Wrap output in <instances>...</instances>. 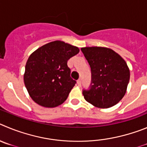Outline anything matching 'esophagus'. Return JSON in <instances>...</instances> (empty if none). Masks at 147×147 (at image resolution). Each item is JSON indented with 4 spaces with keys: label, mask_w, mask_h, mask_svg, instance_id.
I'll use <instances>...</instances> for the list:
<instances>
[{
    "label": "esophagus",
    "mask_w": 147,
    "mask_h": 147,
    "mask_svg": "<svg viewBox=\"0 0 147 147\" xmlns=\"http://www.w3.org/2000/svg\"><path fill=\"white\" fill-rule=\"evenodd\" d=\"M77 84H78V86H81V80H80V79L77 80Z\"/></svg>",
    "instance_id": "1"
}]
</instances>
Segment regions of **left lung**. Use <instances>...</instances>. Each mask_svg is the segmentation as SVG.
I'll return each instance as SVG.
<instances>
[{
	"label": "left lung",
	"mask_w": 147,
	"mask_h": 147,
	"mask_svg": "<svg viewBox=\"0 0 147 147\" xmlns=\"http://www.w3.org/2000/svg\"><path fill=\"white\" fill-rule=\"evenodd\" d=\"M92 70V86L83 91L84 99L96 108H108L124 97L129 80L126 61L112 49L105 47H82Z\"/></svg>",
	"instance_id": "1"
}]
</instances>
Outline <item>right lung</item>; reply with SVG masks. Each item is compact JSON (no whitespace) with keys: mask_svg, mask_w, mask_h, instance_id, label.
Segmentation results:
<instances>
[{"mask_svg":"<svg viewBox=\"0 0 147 147\" xmlns=\"http://www.w3.org/2000/svg\"><path fill=\"white\" fill-rule=\"evenodd\" d=\"M79 51L78 47L56 40L42 45L30 55L23 78L28 92L36 103L55 108L67 100L76 83L71 78L67 61Z\"/></svg>","mask_w":147,"mask_h":147,"instance_id":"obj_1","label":"right lung"}]
</instances>
